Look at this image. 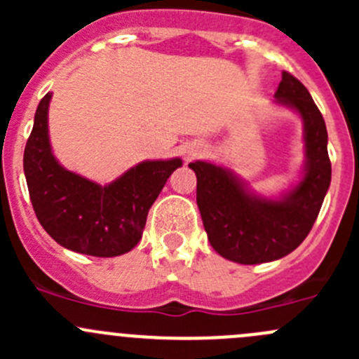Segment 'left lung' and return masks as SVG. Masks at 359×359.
Returning a JSON list of instances; mask_svg holds the SVG:
<instances>
[{"mask_svg":"<svg viewBox=\"0 0 359 359\" xmlns=\"http://www.w3.org/2000/svg\"><path fill=\"white\" fill-rule=\"evenodd\" d=\"M274 97L304 123L306 161L302 177L290 191L280 198L260 196L233 170L208 161L189 163L198 179L196 201L210 245L224 259L245 266L278 260L299 247L332 180L327 125L306 86L283 71Z\"/></svg>","mask_w":359,"mask_h":359,"instance_id":"obj_1","label":"left lung"}]
</instances>
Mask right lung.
Listing matches in <instances>:
<instances>
[{
    "mask_svg": "<svg viewBox=\"0 0 359 359\" xmlns=\"http://www.w3.org/2000/svg\"><path fill=\"white\" fill-rule=\"evenodd\" d=\"M46 93L34 114L24 151V173L32 208L43 229L64 248L92 257H118L142 238L147 213L182 159H153L100 186L64 168L48 137Z\"/></svg>",
    "mask_w": 359,
    "mask_h": 359,
    "instance_id": "right-lung-1",
    "label": "right lung"
}]
</instances>
